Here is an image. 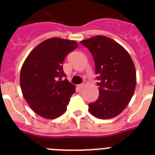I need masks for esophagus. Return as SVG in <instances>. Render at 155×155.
<instances>
[{
	"label": "esophagus",
	"mask_w": 155,
	"mask_h": 155,
	"mask_svg": "<svg viewBox=\"0 0 155 155\" xmlns=\"http://www.w3.org/2000/svg\"><path fill=\"white\" fill-rule=\"evenodd\" d=\"M84 85H85V84H84V83H82V84H78V87L79 88H83V87H84Z\"/></svg>",
	"instance_id": "34e87169"
}]
</instances>
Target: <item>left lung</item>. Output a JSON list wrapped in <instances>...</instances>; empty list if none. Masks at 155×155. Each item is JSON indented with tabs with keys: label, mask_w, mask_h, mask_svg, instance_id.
<instances>
[{
	"label": "left lung",
	"mask_w": 155,
	"mask_h": 155,
	"mask_svg": "<svg viewBox=\"0 0 155 155\" xmlns=\"http://www.w3.org/2000/svg\"><path fill=\"white\" fill-rule=\"evenodd\" d=\"M91 52L95 65L99 96L88 110L102 120L113 118L129 104L136 87V70L128 52L113 39L97 35L81 41Z\"/></svg>",
	"instance_id": "1"
}]
</instances>
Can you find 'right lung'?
Instances as JSON below:
<instances>
[{
    "instance_id": "right-lung-1",
    "label": "right lung",
    "mask_w": 155,
    "mask_h": 155,
    "mask_svg": "<svg viewBox=\"0 0 155 155\" xmlns=\"http://www.w3.org/2000/svg\"><path fill=\"white\" fill-rule=\"evenodd\" d=\"M78 42L51 38L41 42L25 59L20 73V85L25 99L36 114L56 119L67 110L75 86L66 78L63 62Z\"/></svg>"
}]
</instances>
